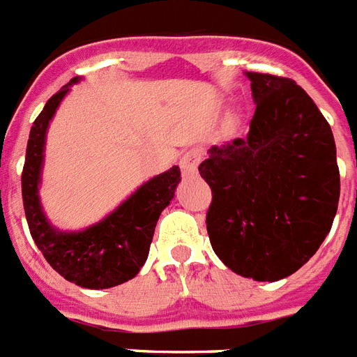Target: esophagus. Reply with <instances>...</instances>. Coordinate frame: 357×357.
<instances>
[{"label": "esophagus", "mask_w": 357, "mask_h": 357, "mask_svg": "<svg viewBox=\"0 0 357 357\" xmlns=\"http://www.w3.org/2000/svg\"><path fill=\"white\" fill-rule=\"evenodd\" d=\"M202 149L200 147H191V149H188V151H184V155H182L181 158V167L182 172H184V175H193V173L197 172V166L200 164V160H202Z\"/></svg>", "instance_id": "obj_1"}]
</instances>
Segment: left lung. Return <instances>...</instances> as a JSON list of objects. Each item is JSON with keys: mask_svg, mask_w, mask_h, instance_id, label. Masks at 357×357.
<instances>
[{"mask_svg": "<svg viewBox=\"0 0 357 357\" xmlns=\"http://www.w3.org/2000/svg\"><path fill=\"white\" fill-rule=\"evenodd\" d=\"M255 114L246 137L213 146L199 166L211 188L206 228L229 270L279 281L317 252L340 202L332 129L291 78L246 73Z\"/></svg>", "mask_w": 357, "mask_h": 357, "instance_id": "obj_1", "label": "left lung"}]
</instances>
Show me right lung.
I'll return each mask as SVG.
<instances>
[{"label": "right lung", "instance_id": "obj_1", "mask_svg": "<svg viewBox=\"0 0 357 357\" xmlns=\"http://www.w3.org/2000/svg\"><path fill=\"white\" fill-rule=\"evenodd\" d=\"M76 79H70L69 85ZM69 85H63L47 100L43 111L32 123L22 173L23 210L32 238L47 263L67 281L100 290L122 284L140 272L149 253L158 217L181 182V169L175 166L146 182L119 210L93 228L79 234L56 231L40 208L38 182L47 126Z\"/></svg>", "mask_w": 357, "mask_h": 357}]
</instances>
